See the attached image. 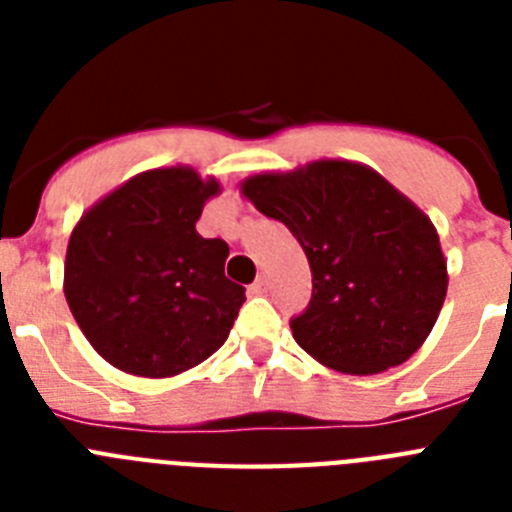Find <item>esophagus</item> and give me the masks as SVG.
Wrapping results in <instances>:
<instances>
[{
  "mask_svg": "<svg viewBox=\"0 0 512 512\" xmlns=\"http://www.w3.org/2000/svg\"><path fill=\"white\" fill-rule=\"evenodd\" d=\"M248 292H251V295H266V292H269V279L259 277L256 282L251 284V289H248Z\"/></svg>",
  "mask_w": 512,
  "mask_h": 512,
  "instance_id": "1",
  "label": "esophagus"
}]
</instances>
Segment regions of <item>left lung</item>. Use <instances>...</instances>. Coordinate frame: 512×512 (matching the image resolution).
<instances>
[{"mask_svg":"<svg viewBox=\"0 0 512 512\" xmlns=\"http://www.w3.org/2000/svg\"><path fill=\"white\" fill-rule=\"evenodd\" d=\"M241 192L300 241L312 300L292 336L323 366L377 374L408 361L433 330L449 274L431 217L382 174L320 158L248 176Z\"/></svg>","mask_w":512,"mask_h":512,"instance_id":"1","label":"left lung"}]
</instances>
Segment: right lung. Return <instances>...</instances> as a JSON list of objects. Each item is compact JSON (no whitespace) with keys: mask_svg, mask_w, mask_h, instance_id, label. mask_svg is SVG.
Segmentation results:
<instances>
[{"mask_svg":"<svg viewBox=\"0 0 512 512\" xmlns=\"http://www.w3.org/2000/svg\"><path fill=\"white\" fill-rule=\"evenodd\" d=\"M220 182L189 166L133 176L74 225L63 295L92 348L120 372L164 379L212 356L246 289L225 277L228 243L197 220Z\"/></svg>","mask_w":512,"mask_h":512,"instance_id":"add662e5","label":"right lung"}]
</instances>
